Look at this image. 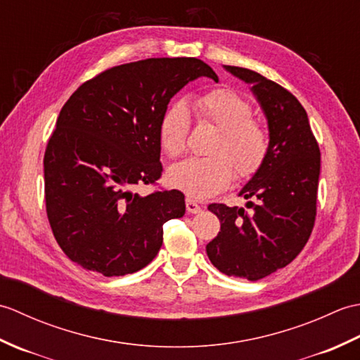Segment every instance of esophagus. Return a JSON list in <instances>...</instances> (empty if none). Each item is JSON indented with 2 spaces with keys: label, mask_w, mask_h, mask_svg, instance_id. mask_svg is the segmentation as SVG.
Returning <instances> with one entry per match:
<instances>
[{
  "label": "esophagus",
  "mask_w": 360,
  "mask_h": 360,
  "mask_svg": "<svg viewBox=\"0 0 360 360\" xmlns=\"http://www.w3.org/2000/svg\"><path fill=\"white\" fill-rule=\"evenodd\" d=\"M186 209H187V213H192V215H195V213H200L201 212V205L196 204L193 200H190V198H187V200H186Z\"/></svg>",
  "instance_id": "34e87169"
}]
</instances>
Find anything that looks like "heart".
Here are the masks:
<instances>
[{
  "label": "heart",
  "instance_id": "obj_1",
  "mask_svg": "<svg viewBox=\"0 0 360 360\" xmlns=\"http://www.w3.org/2000/svg\"><path fill=\"white\" fill-rule=\"evenodd\" d=\"M198 116L218 128L205 158H188L168 170L172 187L190 198L204 200L224 190L236 174L249 179L263 167L269 151L266 128L252 117V106L241 94L217 88L195 101ZM190 131V114L184 102L172 103L159 124L160 147L170 158L184 153Z\"/></svg>",
  "mask_w": 360,
  "mask_h": 360
}]
</instances>
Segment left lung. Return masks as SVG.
Segmentation results:
<instances>
[{
    "mask_svg": "<svg viewBox=\"0 0 360 360\" xmlns=\"http://www.w3.org/2000/svg\"><path fill=\"white\" fill-rule=\"evenodd\" d=\"M252 85L269 128L263 167L241 188L243 207L210 204L221 232L205 250L229 277L257 281L288 266L308 243L316 221L320 150L302 103L262 74L224 66Z\"/></svg>",
    "mask_w": 360,
    "mask_h": 360,
    "instance_id": "8db88e82",
    "label": "left lung"
}]
</instances>
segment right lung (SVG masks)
<instances>
[{
  "mask_svg": "<svg viewBox=\"0 0 360 360\" xmlns=\"http://www.w3.org/2000/svg\"><path fill=\"white\" fill-rule=\"evenodd\" d=\"M198 77L218 82L198 58L139 60L96 75L63 105L44 151L46 213L58 246L83 269L141 271L162 246V226L186 213L179 190L131 188L160 178V119Z\"/></svg>",
  "mask_w": 360,
  "mask_h": 360,
  "instance_id": "add662e5",
  "label": "right lung"
}]
</instances>
